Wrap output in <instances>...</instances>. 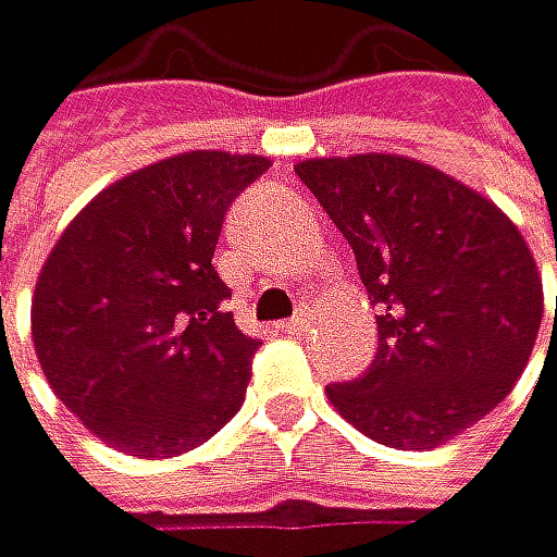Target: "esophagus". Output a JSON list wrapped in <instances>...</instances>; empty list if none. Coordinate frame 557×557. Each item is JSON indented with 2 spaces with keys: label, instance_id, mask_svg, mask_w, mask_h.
Instances as JSON below:
<instances>
[{
  "label": "esophagus",
  "instance_id": "esophagus-1",
  "mask_svg": "<svg viewBox=\"0 0 557 557\" xmlns=\"http://www.w3.org/2000/svg\"><path fill=\"white\" fill-rule=\"evenodd\" d=\"M282 331H285V334H306V331H310V313L302 310V313H296L293 320H285V323H282Z\"/></svg>",
  "mask_w": 557,
  "mask_h": 557
}]
</instances>
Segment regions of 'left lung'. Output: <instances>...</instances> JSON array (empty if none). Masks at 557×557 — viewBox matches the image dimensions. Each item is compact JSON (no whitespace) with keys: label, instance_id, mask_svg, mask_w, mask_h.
Returning a JSON list of instances; mask_svg holds the SVG:
<instances>
[{"label":"left lung","instance_id":"8db88e82","mask_svg":"<svg viewBox=\"0 0 557 557\" xmlns=\"http://www.w3.org/2000/svg\"><path fill=\"white\" fill-rule=\"evenodd\" d=\"M296 175L382 306L372 369L326 396L399 451L458 437L510 396L534 351L544 293L528 240L493 199L403 154L310 158Z\"/></svg>","mask_w":557,"mask_h":557}]
</instances>
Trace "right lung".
Listing matches in <instances>:
<instances>
[{
	"label": "right lung",
	"instance_id": "right-lung-1",
	"mask_svg": "<svg viewBox=\"0 0 557 557\" xmlns=\"http://www.w3.org/2000/svg\"><path fill=\"white\" fill-rule=\"evenodd\" d=\"M258 154L185 151L106 185L47 255L29 326L54 396L137 458L210 441L247 393L258 341L223 310L213 268L226 206Z\"/></svg>",
	"mask_w": 557,
	"mask_h": 557
}]
</instances>
